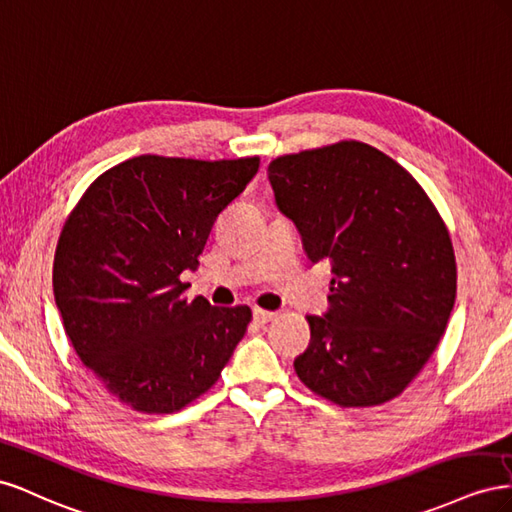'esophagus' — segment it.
<instances>
[{
    "label": "esophagus",
    "mask_w": 512,
    "mask_h": 512,
    "mask_svg": "<svg viewBox=\"0 0 512 512\" xmlns=\"http://www.w3.org/2000/svg\"><path fill=\"white\" fill-rule=\"evenodd\" d=\"M274 317H276L274 311H264V309H255L253 311V319H255V324H259V326L268 324V321H272Z\"/></svg>",
    "instance_id": "esophagus-1"
}]
</instances>
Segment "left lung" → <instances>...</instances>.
<instances>
[{"label": "left lung", "mask_w": 512, "mask_h": 512, "mask_svg": "<svg viewBox=\"0 0 512 512\" xmlns=\"http://www.w3.org/2000/svg\"><path fill=\"white\" fill-rule=\"evenodd\" d=\"M268 178L306 255L328 259L334 274L328 313L306 317L300 382L341 407L399 397L455 306V251L440 212L399 163L360 141L274 158Z\"/></svg>", "instance_id": "8db88e82"}]
</instances>
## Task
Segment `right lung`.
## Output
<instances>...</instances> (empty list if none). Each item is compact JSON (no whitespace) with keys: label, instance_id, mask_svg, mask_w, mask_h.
Instances as JSON below:
<instances>
[{"label":"right lung","instance_id":"add662e5","mask_svg":"<svg viewBox=\"0 0 512 512\" xmlns=\"http://www.w3.org/2000/svg\"><path fill=\"white\" fill-rule=\"evenodd\" d=\"M259 156L143 154L90 184L60 233L53 294L77 356L120 403L171 414L208 392L244 337L246 304L186 300L212 225Z\"/></svg>","mask_w":512,"mask_h":512}]
</instances>
